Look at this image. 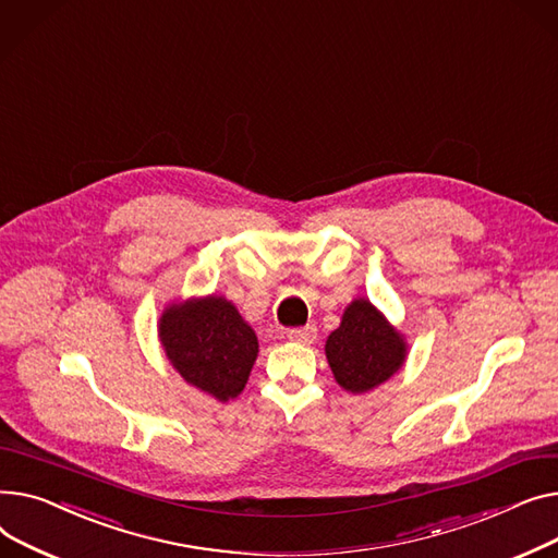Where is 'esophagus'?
Segmentation results:
<instances>
[{"mask_svg": "<svg viewBox=\"0 0 558 558\" xmlns=\"http://www.w3.org/2000/svg\"><path fill=\"white\" fill-rule=\"evenodd\" d=\"M288 338H290L292 342L311 344V342L317 338V326H315V324H308V326H302V329H290V331H288Z\"/></svg>", "mask_w": 558, "mask_h": 558, "instance_id": "34e87169", "label": "esophagus"}]
</instances>
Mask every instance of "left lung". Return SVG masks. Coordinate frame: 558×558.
<instances>
[{
    "mask_svg": "<svg viewBox=\"0 0 558 558\" xmlns=\"http://www.w3.org/2000/svg\"><path fill=\"white\" fill-rule=\"evenodd\" d=\"M326 357L338 385L363 395L401 369L405 342L367 300H355L326 340Z\"/></svg>",
    "mask_w": 558,
    "mask_h": 558,
    "instance_id": "left-lung-1",
    "label": "left lung"
}]
</instances>
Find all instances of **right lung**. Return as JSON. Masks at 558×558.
Masks as SVG:
<instances>
[{
	"mask_svg": "<svg viewBox=\"0 0 558 558\" xmlns=\"http://www.w3.org/2000/svg\"><path fill=\"white\" fill-rule=\"evenodd\" d=\"M159 338L182 378L218 401L241 395L258 353L256 336L234 304L214 294L167 308Z\"/></svg>",
	"mask_w": 558,
	"mask_h": 558,
	"instance_id": "1",
	"label": "right lung"
}]
</instances>
